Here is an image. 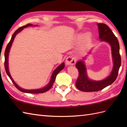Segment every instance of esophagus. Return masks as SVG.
Instances as JSON below:
<instances>
[{
  "label": "esophagus",
  "instance_id": "esophagus-1",
  "mask_svg": "<svg viewBox=\"0 0 127 127\" xmlns=\"http://www.w3.org/2000/svg\"><path fill=\"white\" fill-rule=\"evenodd\" d=\"M75 58L72 56H68V57L66 58L65 60V64L67 65H74L75 63Z\"/></svg>",
  "mask_w": 127,
  "mask_h": 127
}]
</instances>
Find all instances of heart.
<instances>
[{
    "instance_id": "obj_1",
    "label": "heart",
    "mask_w": 127,
    "mask_h": 127,
    "mask_svg": "<svg viewBox=\"0 0 127 127\" xmlns=\"http://www.w3.org/2000/svg\"><path fill=\"white\" fill-rule=\"evenodd\" d=\"M91 37V34L90 33H87L85 35V39L86 40H88Z\"/></svg>"
}]
</instances>
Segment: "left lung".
<instances>
[{"mask_svg":"<svg viewBox=\"0 0 127 127\" xmlns=\"http://www.w3.org/2000/svg\"><path fill=\"white\" fill-rule=\"evenodd\" d=\"M99 36L100 41L108 42L111 46L114 67L109 76L101 81H94L89 79L86 72V65L83 60L78 61L76 67L79 70V75L76 81V87L79 90L89 92L100 91L114 82L118 76L121 64L120 54V45L117 38L110 28L104 23H98Z\"/></svg>","mask_w":127,"mask_h":127,"instance_id":"8db88e82","label":"left lung"}]
</instances>
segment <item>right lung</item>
<instances>
[{"label": "right lung", "mask_w": 127, "mask_h": 127, "mask_svg": "<svg viewBox=\"0 0 127 127\" xmlns=\"http://www.w3.org/2000/svg\"><path fill=\"white\" fill-rule=\"evenodd\" d=\"M29 26H33V25L32 24H27V25L26 26H24L22 27H21L20 28H19L17 30H16L15 33L13 34L12 36L11 37V39L10 42L8 43V44L7 45V46L6 47V49H5V62H4V66H5V71H6V74H7L8 76L10 77V79H11V80L12 81V82H13V84L15 86V87L17 88L19 91H20L22 92H25V93H44L47 92V91H48L52 87V86L53 85V83L55 82V81L56 80V76L58 74V72H59V71H61L62 69H63L64 66H65V64L64 63H62L61 65H59L57 68L53 72V74L51 76V79L50 80V82L48 83V85H47L46 86H45V87L40 88V89H37V90H25V89H23L21 88V87H19V86L16 84V83L14 81V80H13V79L12 78L9 72V68H8V57H9V51L10 50L12 42L13 41V40H14L15 36L17 35L18 33H20V32L22 31L23 30V28H27Z\"/></svg>", "instance_id": "1"}]
</instances>
